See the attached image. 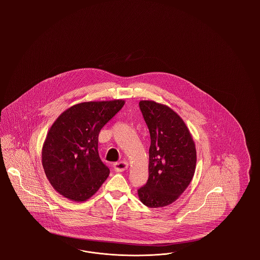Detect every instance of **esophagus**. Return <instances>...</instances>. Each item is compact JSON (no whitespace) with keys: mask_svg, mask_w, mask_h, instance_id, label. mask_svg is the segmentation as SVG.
Instances as JSON below:
<instances>
[{"mask_svg":"<svg viewBox=\"0 0 260 260\" xmlns=\"http://www.w3.org/2000/svg\"><path fill=\"white\" fill-rule=\"evenodd\" d=\"M127 167H128L127 162H126V161H120V162H116V163L113 164V170H114L115 172L121 173V172L126 171V169H127Z\"/></svg>","mask_w":260,"mask_h":260,"instance_id":"esophagus-1","label":"esophagus"}]
</instances>
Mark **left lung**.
Instances as JSON below:
<instances>
[{"label": "left lung", "instance_id": "8db88e82", "mask_svg": "<svg viewBox=\"0 0 260 260\" xmlns=\"http://www.w3.org/2000/svg\"><path fill=\"white\" fill-rule=\"evenodd\" d=\"M139 108L150 135L149 178L138 189L150 208L172 204L188 188L197 166V150L189 128L168 106L140 101Z\"/></svg>", "mask_w": 260, "mask_h": 260}]
</instances>
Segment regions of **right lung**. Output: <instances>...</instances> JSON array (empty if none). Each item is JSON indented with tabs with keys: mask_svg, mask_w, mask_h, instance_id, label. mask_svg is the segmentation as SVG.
<instances>
[{
	"mask_svg": "<svg viewBox=\"0 0 260 260\" xmlns=\"http://www.w3.org/2000/svg\"><path fill=\"white\" fill-rule=\"evenodd\" d=\"M124 105V100L80 103L56 119L43 146L42 164L61 196L86 201L108 178L110 170L99 157L98 136Z\"/></svg>",
	"mask_w": 260,
	"mask_h": 260,
	"instance_id": "obj_1",
	"label": "right lung"
}]
</instances>
